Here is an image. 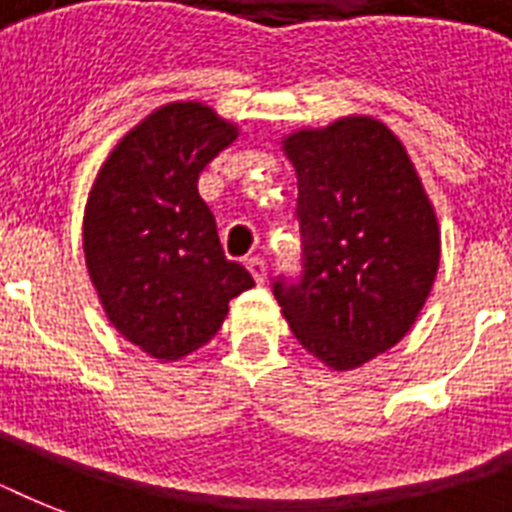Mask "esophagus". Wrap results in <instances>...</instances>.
Instances as JSON below:
<instances>
[{
	"instance_id": "esophagus-1",
	"label": "esophagus",
	"mask_w": 512,
	"mask_h": 512,
	"mask_svg": "<svg viewBox=\"0 0 512 512\" xmlns=\"http://www.w3.org/2000/svg\"><path fill=\"white\" fill-rule=\"evenodd\" d=\"M247 268H249V273L255 276L257 284H263L265 276H268V265H265L263 257H249V260H247Z\"/></svg>"
}]
</instances>
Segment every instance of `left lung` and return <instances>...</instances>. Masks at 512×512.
Returning <instances> with one entry per match:
<instances>
[{
    "label": "left lung",
    "mask_w": 512,
    "mask_h": 512,
    "mask_svg": "<svg viewBox=\"0 0 512 512\" xmlns=\"http://www.w3.org/2000/svg\"><path fill=\"white\" fill-rule=\"evenodd\" d=\"M297 175L303 279H279L292 335L345 372L412 329L441 260L436 209L401 140L372 116L281 140Z\"/></svg>",
    "instance_id": "1"
}]
</instances>
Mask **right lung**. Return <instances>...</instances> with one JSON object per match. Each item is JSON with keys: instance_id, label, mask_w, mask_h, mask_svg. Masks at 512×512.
Segmentation results:
<instances>
[{"instance_id": "add662e5", "label": "right lung", "mask_w": 512, "mask_h": 512, "mask_svg": "<svg viewBox=\"0 0 512 512\" xmlns=\"http://www.w3.org/2000/svg\"><path fill=\"white\" fill-rule=\"evenodd\" d=\"M239 127L196 100L156 108L108 154L84 207V260L116 332L159 361L217 335L255 281L220 247L199 175Z\"/></svg>"}]
</instances>
